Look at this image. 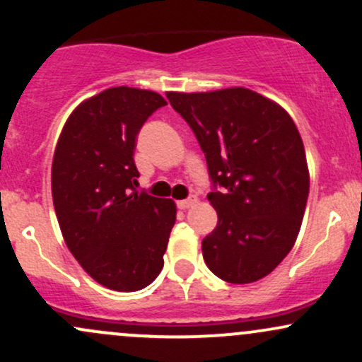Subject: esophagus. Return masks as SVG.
<instances>
[{
	"label": "esophagus",
	"mask_w": 362,
	"mask_h": 362,
	"mask_svg": "<svg viewBox=\"0 0 362 362\" xmlns=\"http://www.w3.org/2000/svg\"><path fill=\"white\" fill-rule=\"evenodd\" d=\"M195 201H197L195 197H189V199H184V201H178L177 206L178 209H189V207H192L195 204Z\"/></svg>",
	"instance_id": "obj_1"
}]
</instances>
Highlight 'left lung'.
<instances>
[{
    "mask_svg": "<svg viewBox=\"0 0 362 362\" xmlns=\"http://www.w3.org/2000/svg\"><path fill=\"white\" fill-rule=\"evenodd\" d=\"M207 161L218 224L202 257L219 279L248 284L271 274L300 233L310 192L305 146L282 107L248 88L168 91Z\"/></svg>",
    "mask_w": 362,
    "mask_h": 362,
    "instance_id": "obj_1",
    "label": "left lung"
}]
</instances>
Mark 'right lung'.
<instances>
[{"mask_svg":"<svg viewBox=\"0 0 362 362\" xmlns=\"http://www.w3.org/2000/svg\"><path fill=\"white\" fill-rule=\"evenodd\" d=\"M167 105L149 90L115 86L88 98L66 120L52 160V201L62 236L95 281L139 291L163 269L175 204L136 189V138Z\"/></svg>","mask_w":362,"mask_h":362,"instance_id":"right-lung-1","label":"right lung"}]
</instances>
